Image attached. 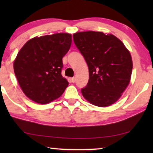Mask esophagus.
<instances>
[{"mask_svg": "<svg viewBox=\"0 0 153 153\" xmlns=\"http://www.w3.org/2000/svg\"><path fill=\"white\" fill-rule=\"evenodd\" d=\"M71 80H72V83H74L75 81H76V78H75V77H72V78L71 79Z\"/></svg>", "mask_w": 153, "mask_h": 153, "instance_id": "obj_1", "label": "esophagus"}]
</instances>
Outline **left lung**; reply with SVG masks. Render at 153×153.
Returning <instances> with one entry per match:
<instances>
[{
	"label": "left lung",
	"mask_w": 153,
	"mask_h": 153,
	"mask_svg": "<svg viewBox=\"0 0 153 153\" xmlns=\"http://www.w3.org/2000/svg\"><path fill=\"white\" fill-rule=\"evenodd\" d=\"M73 39L88 66L89 80L81 89L83 96L100 107L111 105L121 97L130 81V53L111 34L79 32L73 35Z\"/></svg>",
	"instance_id": "8db88e82"
}]
</instances>
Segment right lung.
Returning <instances> with one entry per match:
<instances>
[{
    "label": "right lung",
    "instance_id": "obj_1",
    "mask_svg": "<svg viewBox=\"0 0 153 153\" xmlns=\"http://www.w3.org/2000/svg\"><path fill=\"white\" fill-rule=\"evenodd\" d=\"M71 44V34L56 33L35 37L21 49L14 62V74L31 100L47 104L64 93L69 83L61 74L62 58Z\"/></svg>",
    "mask_w": 153,
    "mask_h": 153
}]
</instances>
